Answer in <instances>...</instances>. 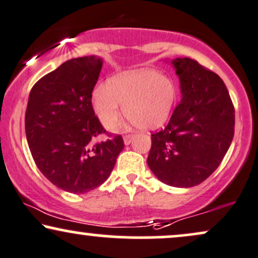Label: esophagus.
Segmentation results:
<instances>
[{"label":"esophagus","instance_id":"esophagus-1","mask_svg":"<svg viewBox=\"0 0 258 258\" xmlns=\"http://www.w3.org/2000/svg\"><path fill=\"white\" fill-rule=\"evenodd\" d=\"M135 137H136L135 135H126L125 137H123V143H125V145L131 144V142L133 141V138Z\"/></svg>","mask_w":258,"mask_h":258}]
</instances>
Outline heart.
Instances as JSON below:
<instances>
[{
	"label": "heart",
	"instance_id": "obj_1",
	"mask_svg": "<svg viewBox=\"0 0 258 258\" xmlns=\"http://www.w3.org/2000/svg\"><path fill=\"white\" fill-rule=\"evenodd\" d=\"M178 91L172 79L155 70L128 71L99 84L91 95L95 114L102 125L111 127L123 113L142 130L162 126L172 114Z\"/></svg>",
	"mask_w": 258,
	"mask_h": 258
}]
</instances>
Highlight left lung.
<instances>
[{
    "instance_id": "1",
    "label": "left lung",
    "mask_w": 258,
    "mask_h": 258,
    "mask_svg": "<svg viewBox=\"0 0 258 258\" xmlns=\"http://www.w3.org/2000/svg\"><path fill=\"white\" fill-rule=\"evenodd\" d=\"M170 63L181 99L168 125L151 135L147 162L163 184L187 188L203 182L221 163L233 139L234 108L218 74L188 57Z\"/></svg>"
}]
</instances>
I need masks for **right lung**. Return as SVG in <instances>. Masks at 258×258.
I'll return each instance as SVG.
<instances>
[{
	"label": "right lung",
	"mask_w": 258,
	"mask_h": 258,
	"mask_svg": "<svg viewBox=\"0 0 258 258\" xmlns=\"http://www.w3.org/2000/svg\"><path fill=\"white\" fill-rule=\"evenodd\" d=\"M103 60L71 58L31 90L25 132L33 160L51 184L71 194L102 185L123 149L121 136L94 143L105 133L91 103Z\"/></svg>",
	"instance_id": "right-lung-1"
}]
</instances>
